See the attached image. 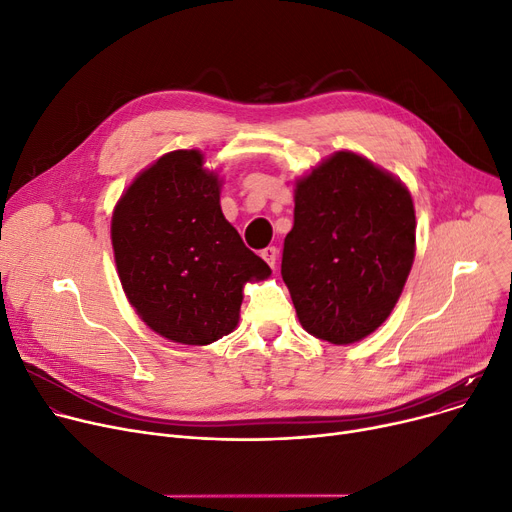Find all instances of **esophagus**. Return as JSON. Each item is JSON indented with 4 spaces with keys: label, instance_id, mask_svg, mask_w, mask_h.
I'll list each match as a JSON object with an SVG mask.
<instances>
[{
    "label": "esophagus",
    "instance_id": "esophagus-1",
    "mask_svg": "<svg viewBox=\"0 0 512 512\" xmlns=\"http://www.w3.org/2000/svg\"><path fill=\"white\" fill-rule=\"evenodd\" d=\"M261 257L267 261V265L276 267V263H278V249L276 247H267V249L261 251Z\"/></svg>",
    "mask_w": 512,
    "mask_h": 512
}]
</instances>
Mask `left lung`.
<instances>
[{
	"label": "left lung",
	"mask_w": 512,
	"mask_h": 512,
	"mask_svg": "<svg viewBox=\"0 0 512 512\" xmlns=\"http://www.w3.org/2000/svg\"><path fill=\"white\" fill-rule=\"evenodd\" d=\"M415 226L407 186L353 151L299 178L282 278L301 326L332 344L378 330L409 278Z\"/></svg>",
	"instance_id": "obj_1"
}]
</instances>
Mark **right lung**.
I'll return each instance as SVG.
<instances>
[{
    "mask_svg": "<svg viewBox=\"0 0 512 512\" xmlns=\"http://www.w3.org/2000/svg\"><path fill=\"white\" fill-rule=\"evenodd\" d=\"M197 149L161 155L120 197L112 247L126 299L172 342L203 346L230 334L242 286L270 265L245 247L220 207V178Z\"/></svg>",
    "mask_w": 512,
    "mask_h": 512,
    "instance_id": "right-lung-1",
    "label": "right lung"
}]
</instances>
